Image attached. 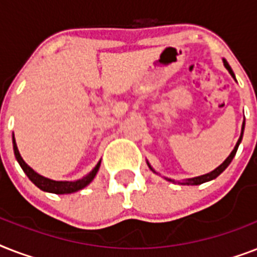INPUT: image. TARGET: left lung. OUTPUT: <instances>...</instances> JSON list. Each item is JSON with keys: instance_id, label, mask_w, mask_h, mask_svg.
Segmentation results:
<instances>
[{"instance_id": "8db88e82", "label": "left lung", "mask_w": 257, "mask_h": 257, "mask_svg": "<svg viewBox=\"0 0 257 257\" xmlns=\"http://www.w3.org/2000/svg\"><path fill=\"white\" fill-rule=\"evenodd\" d=\"M223 62H224V66H225L228 72H229V74H231L232 77L235 78V74H233V72H232L229 64H228V62L225 61V60H223ZM244 124H245V122H243V126H241V135H240V139H239V140H237V143H236L235 148H233V151H232V152H231V155H229V156H228L227 159H225V161H224L223 164L219 165V167H217V168H216L215 171L209 172V173H207V175L197 176V177H193V179H188V180H185V181H183V183H180V181H179V184H183V185H199V184L207 183V181H211V180L216 179V177H217V176H219L220 173H221V172L225 171V168H227L228 165L231 164V161L233 160V157H235L236 152H237V148H239L240 143H241V139H243V132H244ZM148 165H149V163H148ZM149 168H151L153 171V168H152V167H151V165H149ZM153 172H155V171H153ZM167 180H168V181H173V183H175V180H171V179H167Z\"/></svg>"}]
</instances>
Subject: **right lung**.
<instances>
[{
    "instance_id": "right-lung-1",
    "label": "right lung",
    "mask_w": 257,
    "mask_h": 257,
    "mask_svg": "<svg viewBox=\"0 0 257 257\" xmlns=\"http://www.w3.org/2000/svg\"><path fill=\"white\" fill-rule=\"evenodd\" d=\"M13 151H14V156L17 159L18 164L21 165L22 171L25 172L26 176L29 177V180L32 183L38 187L41 191L45 192H50V193H56V195H65V193H73V192H77L82 188H85L88 184H90L93 179H94V176L97 175V172H98V168H100L101 161H98V164L92 169L90 173L85 176V177H82L80 180H76V181H56V180H50L46 179L44 176L38 175L37 172H34L33 169L30 168L29 165L26 164L24 159L21 157L20 152H18L17 144H16V139H14L13 135Z\"/></svg>"
}]
</instances>
